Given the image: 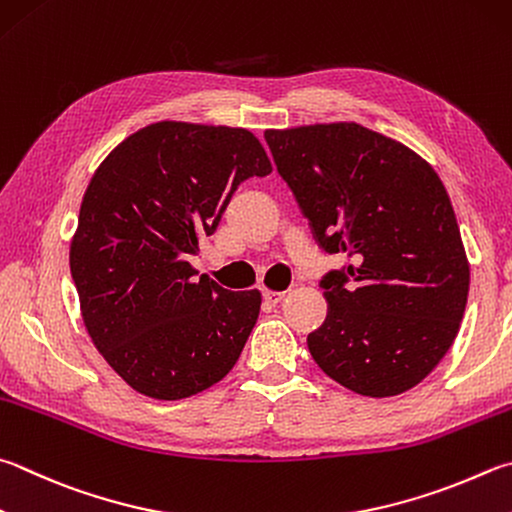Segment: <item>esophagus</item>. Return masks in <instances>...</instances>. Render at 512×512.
Wrapping results in <instances>:
<instances>
[{"label": "esophagus", "instance_id": "obj_1", "mask_svg": "<svg viewBox=\"0 0 512 512\" xmlns=\"http://www.w3.org/2000/svg\"><path fill=\"white\" fill-rule=\"evenodd\" d=\"M284 291H264V300L268 304H280L284 300Z\"/></svg>", "mask_w": 512, "mask_h": 512}]
</instances>
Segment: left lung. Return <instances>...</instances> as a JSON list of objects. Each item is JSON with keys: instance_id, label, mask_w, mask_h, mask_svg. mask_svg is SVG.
Returning <instances> with one entry per match:
<instances>
[{"instance_id": "1", "label": "left lung", "mask_w": 512, "mask_h": 512, "mask_svg": "<svg viewBox=\"0 0 512 512\" xmlns=\"http://www.w3.org/2000/svg\"><path fill=\"white\" fill-rule=\"evenodd\" d=\"M282 179L324 253L327 320L309 333L324 374L362 396L421 383L457 338L470 268L448 192L410 147L358 123L268 129Z\"/></svg>"}]
</instances>
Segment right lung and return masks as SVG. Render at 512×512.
<instances>
[{
	"mask_svg": "<svg viewBox=\"0 0 512 512\" xmlns=\"http://www.w3.org/2000/svg\"><path fill=\"white\" fill-rule=\"evenodd\" d=\"M271 170L248 129L174 120L138 129L100 163L71 241V277L96 349L136 392L179 401L235 367L262 295L197 277L188 257L237 185Z\"/></svg>",
	"mask_w": 512,
	"mask_h": 512,
	"instance_id": "right-lung-1",
	"label": "right lung"
}]
</instances>
